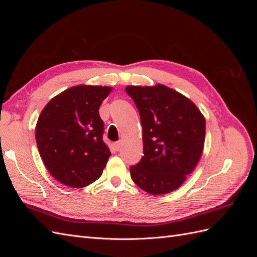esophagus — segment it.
<instances>
[{
  "label": "esophagus",
  "instance_id": "esophagus-1",
  "mask_svg": "<svg viewBox=\"0 0 257 257\" xmlns=\"http://www.w3.org/2000/svg\"><path fill=\"white\" fill-rule=\"evenodd\" d=\"M121 146H122V143H121V142H116V143H114V144H113L114 150H115V151H119V150H120V148H121Z\"/></svg>",
  "mask_w": 257,
  "mask_h": 257
}]
</instances>
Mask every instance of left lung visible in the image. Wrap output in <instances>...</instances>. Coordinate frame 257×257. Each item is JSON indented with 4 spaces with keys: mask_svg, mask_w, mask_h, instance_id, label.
<instances>
[{
    "mask_svg": "<svg viewBox=\"0 0 257 257\" xmlns=\"http://www.w3.org/2000/svg\"><path fill=\"white\" fill-rule=\"evenodd\" d=\"M125 91L141 115L144 144V155L131 166V177L153 195L173 192L203 153L204 115L188 97L166 85H128Z\"/></svg>",
    "mask_w": 257,
    "mask_h": 257,
    "instance_id": "1",
    "label": "left lung"
}]
</instances>
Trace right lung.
<instances>
[{"mask_svg":"<svg viewBox=\"0 0 257 257\" xmlns=\"http://www.w3.org/2000/svg\"><path fill=\"white\" fill-rule=\"evenodd\" d=\"M110 91L100 85H76L53 97L38 116V151L61 183L83 188L102 175L111 153L103 142L98 109Z\"/></svg>","mask_w":257,"mask_h":257,"instance_id":"right-lung-1","label":"right lung"}]
</instances>
